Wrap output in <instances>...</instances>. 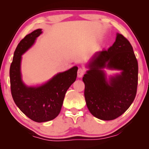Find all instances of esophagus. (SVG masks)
I'll return each instance as SVG.
<instances>
[{
  "label": "esophagus",
  "mask_w": 149,
  "mask_h": 149,
  "mask_svg": "<svg viewBox=\"0 0 149 149\" xmlns=\"http://www.w3.org/2000/svg\"><path fill=\"white\" fill-rule=\"evenodd\" d=\"M84 73H85L84 69L79 68L78 72H77V76H78V77H79V78H81V77H82L83 76Z\"/></svg>",
  "instance_id": "obj_1"
}]
</instances>
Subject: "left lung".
<instances>
[{
  "label": "left lung",
  "mask_w": 149,
  "mask_h": 149,
  "mask_svg": "<svg viewBox=\"0 0 149 149\" xmlns=\"http://www.w3.org/2000/svg\"><path fill=\"white\" fill-rule=\"evenodd\" d=\"M88 67L83 81L89 112L104 121L117 119L131 106L137 91L138 65L132 45L117 33L113 45L108 50L97 52ZM104 68L122 72L108 82L102 70Z\"/></svg>",
  "instance_id": "left-lung-1"
}]
</instances>
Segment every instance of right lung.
<instances>
[{"label": "right lung", "instance_id": "right-lung-1", "mask_svg": "<svg viewBox=\"0 0 149 149\" xmlns=\"http://www.w3.org/2000/svg\"><path fill=\"white\" fill-rule=\"evenodd\" d=\"M41 29L26 35L17 45L10 66L9 75L13 99L22 113L32 121L41 123L54 119L60 113L66 91L77 79V66L57 74L38 87H28L22 80V55L31 47Z\"/></svg>", "mask_w": 149, "mask_h": 149}]
</instances>
